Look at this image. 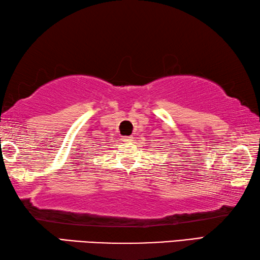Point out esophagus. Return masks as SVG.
Instances as JSON below:
<instances>
[{"mask_svg": "<svg viewBox=\"0 0 260 260\" xmlns=\"http://www.w3.org/2000/svg\"><path fill=\"white\" fill-rule=\"evenodd\" d=\"M132 139H133V138H132V136H124V141H125V142H131Z\"/></svg>", "mask_w": 260, "mask_h": 260, "instance_id": "1", "label": "esophagus"}]
</instances>
